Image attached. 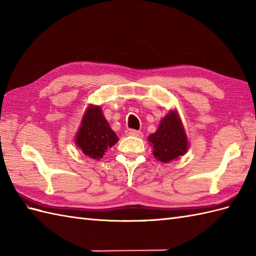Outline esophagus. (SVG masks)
<instances>
[{"label": "esophagus", "instance_id": "1", "mask_svg": "<svg viewBox=\"0 0 256 256\" xmlns=\"http://www.w3.org/2000/svg\"><path fill=\"white\" fill-rule=\"evenodd\" d=\"M126 135L136 136V138H142V133L140 132V130H128Z\"/></svg>", "mask_w": 256, "mask_h": 256}]
</instances>
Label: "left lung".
I'll return each instance as SVG.
<instances>
[{
	"label": "left lung",
	"mask_w": 256,
	"mask_h": 256,
	"mask_svg": "<svg viewBox=\"0 0 256 256\" xmlns=\"http://www.w3.org/2000/svg\"><path fill=\"white\" fill-rule=\"evenodd\" d=\"M152 155L159 162L167 164L186 154L190 144L178 110H169L155 133L148 136Z\"/></svg>",
	"instance_id": "1"
}]
</instances>
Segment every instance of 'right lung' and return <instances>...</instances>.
Returning <instances> with one entry per match:
<instances>
[{
  "label": "right lung",
  "mask_w": 256,
  "mask_h": 256,
  "mask_svg": "<svg viewBox=\"0 0 256 256\" xmlns=\"http://www.w3.org/2000/svg\"><path fill=\"white\" fill-rule=\"evenodd\" d=\"M118 140L110 128L100 106L89 104L82 118L75 136V145L86 156L99 160Z\"/></svg>",
  "instance_id": "obj_1"
}]
</instances>
